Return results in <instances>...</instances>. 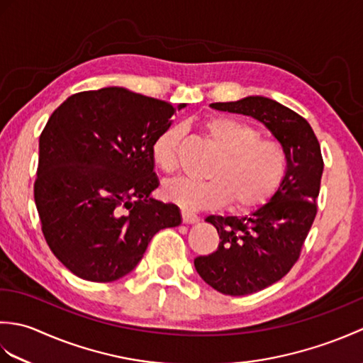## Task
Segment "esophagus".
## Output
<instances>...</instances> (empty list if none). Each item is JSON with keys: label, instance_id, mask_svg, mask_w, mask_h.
Instances as JSON below:
<instances>
[{"label": "esophagus", "instance_id": "esophagus-1", "mask_svg": "<svg viewBox=\"0 0 363 363\" xmlns=\"http://www.w3.org/2000/svg\"><path fill=\"white\" fill-rule=\"evenodd\" d=\"M182 221L186 223V225H194V223L199 221V217L195 213L187 212V211H182Z\"/></svg>", "mask_w": 363, "mask_h": 363}]
</instances>
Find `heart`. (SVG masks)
<instances>
[{
	"label": "heart",
	"instance_id": "heart-1",
	"mask_svg": "<svg viewBox=\"0 0 363 363\" xmlns=\"http://www.w3.org/2000/svg\"><path fill=\"white\" fill-rule=\"evenodd\" d=\"M203 129L221 151L209 179L179 177L162 190L167 201L196 212L228 204L233 211H251L272 198L287 172V154L279 142L260 138L259 130L226 115L204 120ZM182 128L162 129L151 145L154 164L173 174L179 167Z\"/></svg>",
	"mask_w": 363,
	"mask_h": 363
}]
</instances>
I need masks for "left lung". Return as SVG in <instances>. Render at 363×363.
Here are the masks:
<instances>
[{
  "mask_svg": "<svg viewBox=\"0 0 363 363\" xmlns=\"http://www.w3.org/2000/svg\"><path fill=\"white\" fill-rule=\"evenodd\" d=\"M212 109L248 115L268 128L287 154V172L269 201L245 217L211 215L218 248L195 259L212 289L230 296L251 295L277 282L296 264L317 215L323 157L306 118L265 96L212 103Z\"/></svg>",
  "mask_w": 363,
  "mask_h": 363,
  "instance_id": "left-lung-1",
  "label": "left lung"
}]
</instances>
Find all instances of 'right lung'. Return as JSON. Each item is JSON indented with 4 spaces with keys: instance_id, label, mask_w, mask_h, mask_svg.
I'll use <instances>...</instances> for the list:
<instances>
[{
    "instance_id": "add662e5",
    "label": "right lung",
    "mask_w": 363,
    "mask_h": 363,
    "mask_svg": "<svg viewBox=\"0 0 363 363\" xmlns=\"http://www.w3.org/2000/svg\"><path fill=\"white\" fill-rule=\"evenodd\" d=\"M174 112L160 99L104 87L67 98L46 123L34 199L50 250L81 279H120L154 234L181 225L179 207L150 196L159 187L151 145Z\"/></svg>"
}]
</instances>
